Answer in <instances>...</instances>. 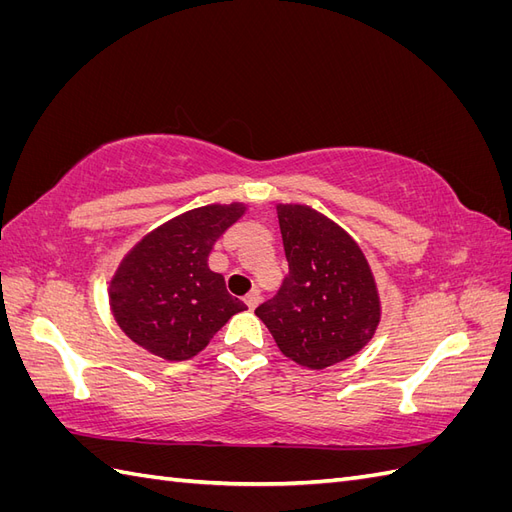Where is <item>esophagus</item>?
Listing matches in <instances>:
<instances>
[{
	"mask_svg": "<svg viewBox=\"0 0 512 512\" xmlns=\"http://www.w3.org/2000/svg\"><path fill=\"white\" fill-rule=\"evenodd\" d=\"M258 303H260V290H250L245 294V305L247 307L254 309Z\"/></svg>",
	"mask_w": 512,
	"mask_h": 512,
	"instance_id": "34e87169",
	"label": "esophagus"
}]
</instances>
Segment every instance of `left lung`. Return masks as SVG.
<instances>
[{
	"label": "left lung",
	"mask_w": 512,
	"mask_h": 512,
	"mask_svg": "<svg viewBox=\"0 0 512 512\" xmlns=\"http://www.w3.org/2000/svg\"><path fill=\"white\" fill-rule=\"evenodd\" d=\"M288 275L256 307L277 348L309 369L359 352L376 333L380 299L361 247L344 228L305 205H277Z\"/></svg>",
	"instance_id": "1"
}]
</instances>
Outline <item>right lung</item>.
<instances>
[{
  "label": "right lung",
  "mask_w": 512,
  "mask_h": 512,
  "mask_svg": "<svg viewBox=\"0 0 512 512\" xmlns=\"http://www.w3.org/2000/svg\"><path fill=\"white\" fill-rule=\"evenodd\" d=\"M245 205H207L170 220L138 241L111 282V309L132 342L166 361H185L245 303L226 290L207 258Z\"/></svg>",
  "instance_id": "right-lung-1"
}]
</instances>
